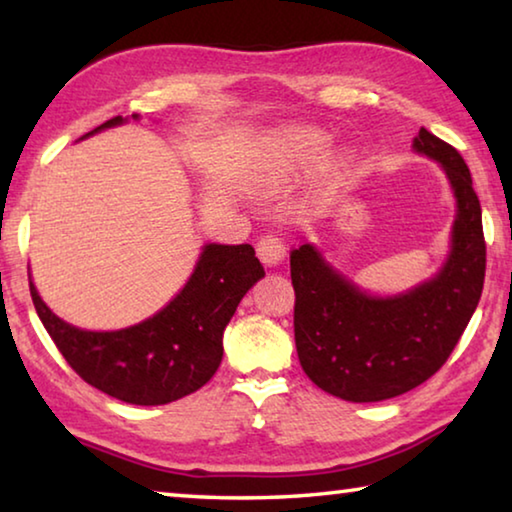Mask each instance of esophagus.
<instances>
[{"label":"esophagus","mask_w":512,"mask_h":512,"mask_svg":"<svg viewBox=\"0 0 512 512\" xmlns=\"http://www.w3.org/2000/svg\"><path fill=\"white\" fill-rule=\"evenodd\" d=\"M257 255L268 266L280 264L284 257V241L277 235H264L257 241Z\"/></svg>","instance_id":"esophagus-1"}]
</instances>
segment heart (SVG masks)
I'll return each instance as SVG.
<instances>
[{"label":"heart","instance_id":"b5f03b06","mask_svg":"<svg viewBox=\"0 0 512 512\" xmlns=\"http://www.w3.org/2000/svg\"><path fill=\"white\" fill-rule=\"evenodd\" d=\"M329 135L316 128L287 131L275 142L273 160L268 162V178H287L307 171L325 158L329 151Z\"/></svg>","mask_w":512,"mask_h":512}]
</instances>
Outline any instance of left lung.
<instances>
[{"label":"left lung","instance_id":"obj_1","mask_svg":"<svg viewBox=\"0 0 512 512\" xmlns=\"http://www.w3.org/2000/svg\"><path fill=\"white\" fill-rule=\"evenodd\" d=\"M413 146L443 164L458 203L452 255L433 280L404 296L372 298L332 271L314 246L291 250L300 366L318 388L348 402L388 400L436 375L483 291L485 239L470 169L427 128Z\"/></svg>","mask_w":512,"mask_h":512}]
</instances>
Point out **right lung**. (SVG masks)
Wrapping results in <instances>:
<instances>
[{"label": "right lung", "mask_w": 512, "mask_h": 512, "mask_svg": "<svg viewBox=\"0 0 512 512\" xmlns=\"http://www.w3.org/2000/svg\"><path fill=\"white\" fill-rule=\"evenodd\" d=\"M121 121L112 117L92 133ZM259 277L264 266L253 246L210 244L167 307L119 332L67 325L51 314L33 282L29 289L42 325L76 375L121 402L158 406L198 391L214 377L223 357V329Z\"/></svg>", "instance_id": "right-lung-1"}]
</instances>
